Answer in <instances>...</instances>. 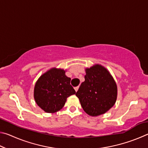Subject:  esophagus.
<instances>
[{"label":"esophagus","instance_id":"34e87169","mask_svg":"<svg viewBox=\"0 0 148 148\" xmlns=\"http://www.w3.org/2000/svg\"><path fill=\"white\" fill-rule=\"evenodd\" d=\"M78 89H79V87H78V86H77V87H74L75 91H76V92L77 91V90H78Z\"/></svg>","mask_w":148,"mask_h":148}]
</instances>
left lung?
<instances>
[{"mask_svg": "<svg viewBox=\"0 0 148 148\" xmlns=\"http://www.w3.org/2000/svg\"><path fill=\"white\" fill-rule=\"evenodd\" d=\"M85 81L76 93L86 113L91 116L102 115L116 103L117 87L109 71L101 64L86 69Z\"/></svg>", "mask_w": 148, "mask_h": 148, "instance_id": "left-lung-1", "label": "left lung"}]
</instances>
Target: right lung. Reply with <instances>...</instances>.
<instances>
[{
	"instance_id": "1",
	"label": "right lung",
	"mask_w": 148,
	"mask_h": 148,
	"mask_svg": "<svg viewBox=\"0 0 148 148\" xmlns=\"http://www.w3.org/2000/svg\"><path fill=\"white\" fill-rule=\"evenodd\" d=\"M71 79L63 69L52 68L45 72L34 86V98L37 105L47 113H55L62 109L66 99L76 94Z\"/></svg>"
}]
</instances>
